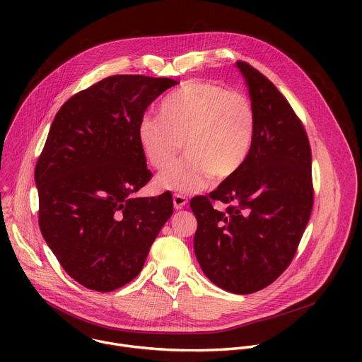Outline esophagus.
Instances as JSON below:
<instances>
[{"label": "esophagus", "mask_w": 362, "mask_h": 362, "mask_svg": "<svg viewBox=\"0 0 362 362\" xmlns=\"http://www.w3.org/2000/svg\"><path fill=\"white\" fill-rule=\"evenodd\" d=\"M187 203V197L186 196H183V194H179V193H176L175 196H173V204H175V209H183L185 208V204Z\"/></svg>", "instance_id": "34e87169"}]
</instances>
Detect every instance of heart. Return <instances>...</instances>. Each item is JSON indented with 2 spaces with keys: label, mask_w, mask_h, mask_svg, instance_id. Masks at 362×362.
Listing matches in <instances>:
<instances>
[{
  "label": "heart",
  "mask_w": 362,
  "mask_h": 362,
  "mask_svg": "<svg viewBox=\"0 0 362 362\" xmlns=\"http://www.w3.org/2000/svg\"><path fill=\"white\" fill-rule=\"evenodd\" d=\"M160 116L144 115L137 139L148 163L163 169L183 147L185 156L158 176L163 189L193 193L215 177H232L245 163L255 134V109L239 90L190 80L160 105Z\"/></svg>",
  "instance_id": "obj_1"
}]
</instances>
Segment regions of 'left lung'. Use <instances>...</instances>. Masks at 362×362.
<instances>
[{
    "mask_svg": "<svg viewBox=\"0 0 362 362\" xmlns=\"http://www.w3.org/2000/svg\"><path fill=\"white\" fill-rule=\"evenodd\" d=\"M255 109V134L242 168L209 196H196L194 253L215 285L253 293L276 281L292 262L314 204L313 153L305 127L288 100L245 62ZM228 204L221 213L213 202Z\"/></svg>",
    "mask_w": 362,
    "mask_h": 362,
    "instance_id": "left-lung-1",
    "label": "left lung"
}]
</instances>
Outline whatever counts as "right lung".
Segmentation results:
<instances>
[{"label": "right lung", "mask_w": 362, "mask_h": 362, "mask_svg": "<svg viewBox=\"0 0 362 362\" xmlns=\"http://www.w3.org/2000/svg\"><path fill=\"white\" fill-rule=\"evenodd\" d=\"M177 81L110 76L70 97L35 165L38 225L63 269L110 292L141 271L173 214L170 192L134 197L150 179L137 139L146 109Z\"/></svg>", "instance_id": "right-lung-1"}]
</instances>
